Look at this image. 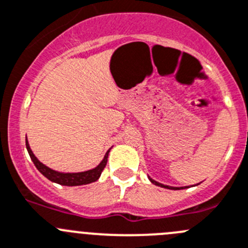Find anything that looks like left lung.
<instances>
[{
	"mask_svg": "<svg viewBox=\"0 0 248 248\" xmlns=\"http://www.w3.org/2000/svg\"><path fill=\"white\" fill-rule=\"evenodd\" d=\"M149 179H150V182L153 183V184H155V185H157V186H161V188H166V189H174V190H177V189H185L186 188V186H185V188H174V186H168V185H163V184H161V183H158V182H156V180H154V179H151L150 177H149Z\"/></svg>",
	"mask_w": 248,
	"mask_h": 248,
	"instance_id": "1",
	"label": "left lung"
}]
</instances>
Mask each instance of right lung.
Returning <instances> with one entry per match:
<instances>
[{
  "mask_svg": "<svg viewBox=\"0 0 248 248\" xmlns=\"http://www.w3.org/2000/svg\"><path fill=\"white\" fill-rule=\"evenodd\" d=\"M26 149H28V153L30 155L31 160H32L33 165L36 166L38 170L45 175L47 179H49L50 182L58 183L60 185H66V186H76V185H85V184H90V183L95 182L98 180V178L100 177L102 174L103 170L107 166L108 162V155H109V151L105 154L104 158H103L102 162L97 166L95 168L90 170H86V172H80V173H62V172H57L54 170H50L49 167L43 165L42 162L37 160L33 153L31 151L30 145L28 143V138H26Z\"/></svg>",
  "mask_w": 248,
  "mask_h": 248,
  "instance_id": "add662e5",
  "label": "right lung"
}]
</instances>
